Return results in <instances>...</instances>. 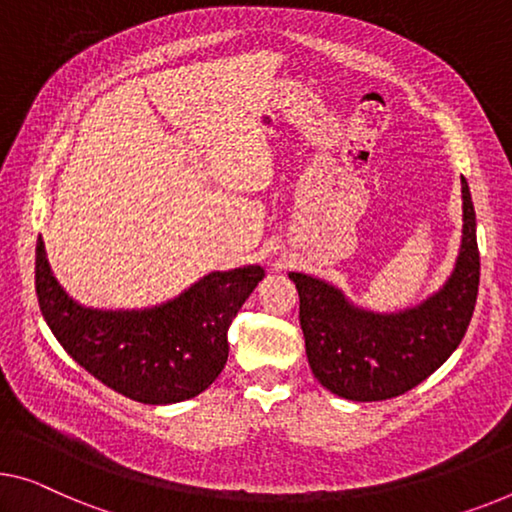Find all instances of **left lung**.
Instances as JSON below:
<instances>
[{"label": "left lung", "instance_id": "obj_1", "mask_svg": "<svg viewBox=\"0 0 512 512\" xmlns=\"http://www.w3.org/2000/svg\"><path fill=\"white\" fill-rule=\"evenodd\" d=\"M462 223L460 255L446 285L391 315L358 308L329 282L289 273L299 289L305 354L319 384L345 400H391L446 363L467 333L480 280L476 211L464 177Z\"/></svg>", "mask_w": 512, "mask_h": 512}]
</instances>
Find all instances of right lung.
<instances>
[{"mask_svg":"<svg viewBox=\"0 0 512 512\" xmlns=\"http://www.w3.org/2000/svg\"><path fill=\"white\" fill-rule=\"evenodd\" d=\"M262 278V266L213 271L156 308L96 310L64 292L41 236L36 243L38 305L59 345L91 377L142 404L207 391L227 363L232 319Z\"/></svg>","mask_w":512,"mask_h":512,"instance_id":"right-lung-1","label":"right lung"}]
</instances>
